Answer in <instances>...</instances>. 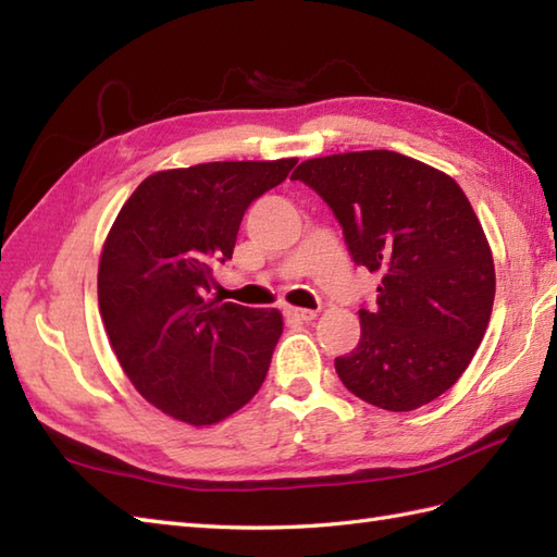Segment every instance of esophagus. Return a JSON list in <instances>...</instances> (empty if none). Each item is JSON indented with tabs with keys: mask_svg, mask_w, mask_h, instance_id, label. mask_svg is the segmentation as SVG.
Segmentation results:
<instances>
[{
	"mask_svg": "<svg viewBox=\"0 0 557 557\" xmlns=\"http://www.w3.org/2000/svg\"><path fill=\"white\" fill-rule=\"evenodd\" d=\"M285 315H287V318H292V321L309 323V321H313V318L318 315V311L301 309V306H287V309H285Z\"/></svg>",
	"mask_w": 557,
	"mask_h": 557,
	"instance_id": "1",
	"label": "esophagus"
}]
</instances>
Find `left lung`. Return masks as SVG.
<instances>
[{
	"instance_id": "left-lung-1",
	"label": "left lung",
	"mask_w": 557,
	"mask_h": 557,
	"mask_svg": "<svg viewBox=\"0 0 557 557\" xmlns=\"http://www.w3.org/2000/svg\"><path fill=\"white\" fill-rule=\"evenodd\" d=\"M292 180L333 208L354 263L381 275L361 339L335 371L387 411L441 397L467 371L491 321L493 253L459 184L393 150L313 158Z\"/></svg>"
}]
</instances>
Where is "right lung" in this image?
<instances>
[{"mask_svg":"<svg viewBox=\"0 0 557 557\" xmlns=\"http://www.w3.org/2000/svg\"><path fill=\"white\" fill-rule=\"evenodd\" d=\"M297 158L206 162L138 184L104 239L98 304L124 373L168 417L212 425L265 381L282 335L277 309L206 299L232 258L246 208Z\"/></svg>","mask_w":557,"mask_h":557,"instance_id":"add662e5","label":"right lung"}]
</instances>
